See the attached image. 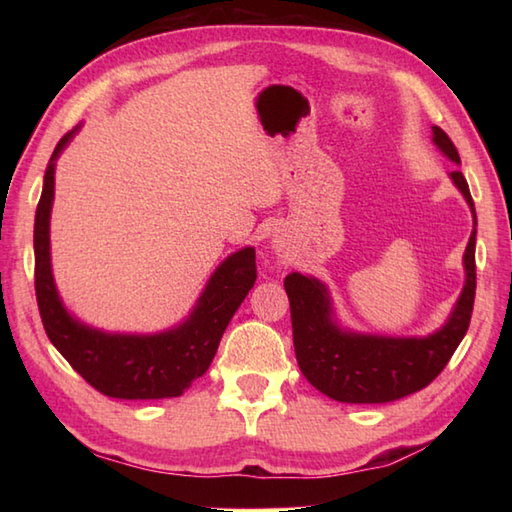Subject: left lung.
<instances>
[{
    "instance_id": "1",
    "label": "left lung",
    "mask_w": 512,
    "mask_h": 512,
    "mask_svg": "<svg viewBox=\"0 0 512 512\" xmlns=\"http://www.w3.org/2000/svg\"><path fill=\"white\" fill-rule=\"evenodd\" d=\"M433 143L455 165L460 154L451 138L433 125ZM455 187L469 202L475 220V204L462 171H451ZM466 284L449 321L438 332L422 339H391L343 332L332 321L328 290L317 279L292 273L284 279L290 301L292 341L303 376L321 394L339 402H391L420 391L436 378L469 330L475 301V228L464 253Z\"/></svg>"
}]
</instances>
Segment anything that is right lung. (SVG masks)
<instances>
[{
  "instance_id": "add662e5",
  "label": "right lung",
  "mask_w": 512,
  "mask_h": 512,
  "mask_svg": "<svg viewBox=\"0 0 512 512\" xmlns=\"http://www.w3.org/2000/svg\"><path fill=\"white\" fill-rule=\"evenodd\" d=\"M74 132L54 147L35 215V292L43 330L74 372L101 394L121 400L176 398L209 369L228 321L253 288L255 248H242L215 270L191 317L176 330L154 336L105 334L74 321L61 306L50 273L54 160Z\"/></svg>"
}]
</instances>
